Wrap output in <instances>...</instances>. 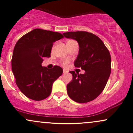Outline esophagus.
Segmentation results:
<instances>
[{
	"instance_id": "34e87169",
	"label": "esophagus",
	"mask_w": 133,
	"mask_h": 133,
	"mask_svg": "<svg viewBox=\"0 0 133 133\" xmlns=\"http://www.w3.org/2000/svg\"><path fill=\"white\" fill-rule=\"evenodd\" d=\"M67 72H68V71H67L66 70H65V69L63 70V74H66Z\"/></svg>"
}]
</instances>
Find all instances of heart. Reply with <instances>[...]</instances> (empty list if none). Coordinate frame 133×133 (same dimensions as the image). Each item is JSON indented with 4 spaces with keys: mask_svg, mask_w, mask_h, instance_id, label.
<instances>
[{
    "mask_svg": "<svg viewBox=\"0 0 133 133\" xmlns=\"http://www.w3.org/2000/svg\"><path fill=\"white\" fill-rule=\"evenodd\" d=\"M69 63V60H68V59H65V60H64L62 61V65L63 66H67Z\"/></svg>",
    "mask_w": 133,
    "mask_h": 133,
    "instance_id": "1",
    "label": "heart"
}]
</instances>
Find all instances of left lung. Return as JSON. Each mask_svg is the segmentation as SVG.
Listing matches in <instances>:
<instances>
[{"label":"left lung","instance_id":"1","mask_svg":"<svg viewBox=\"0 0 133 133\" xmlns=\"http://www.w3.org/2000/svg\"><path fill=\"white\" fill-rule=\"evenodd\" d=\"M63 35L77 41L79 51L74 66L85 71L83 74L70 71L72 80L67 85L68 94L77 103H88L95 99L106 86L111 71L110 53L101 39L92 33L76 31Z\"/></svg>","mask_w":133,"mask_h":133}]
</instances>
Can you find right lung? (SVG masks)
<instances>
[{
	"label": "right lung",
	"mask_w": 133,
	"mask_h": 133,
	"mask_svg": "<svg viewBox=\"0 0 133 133\" xmlns=\"http://www.w3.org/2000/svg\"><path fill=\"white\" fill-rule=\"evenodd\" d=\"M59 32L35 29L18 40L12 57V71L17 86L28 98L41 101L49 96L52 84L62 69L42 67L44 57H51L53 43L63 38Z\"/></svg>",
	"instance_id": "1"
}]
</instances>
